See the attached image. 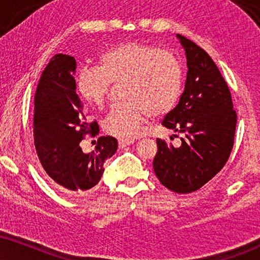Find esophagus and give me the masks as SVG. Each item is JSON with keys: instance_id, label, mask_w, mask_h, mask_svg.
<instances>
[{"instance_id": "34e87169", "label": "esophagus", "mask_w": 260, "mask_h": 260, "mask_svg": "<svg viewBox=\"0 0 260 260\" xmlns=\"http://www.w3.org/2000/svg\"><path fill=\"white\" fill-rule=\"evenodd\" d=\"M133 143H134V140H119L118 146H119V148H125V147L131 146Z\"/></svg>"}]
</instances>
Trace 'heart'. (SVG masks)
Listing matches in <instances>:
<instances>
[{
  "mask_svg": "<svg viewBox=\"0 0 260 260\" xmlns=\"http://www.w3.org/2000/svg\"><path fill=\"white\" fill-rule=\"evenodd\" d=\"M119 83H123L121 99L125 102L112 108L104 127L112 136L133 140L150 115H164L177 104L182 90L181 65L168 50L130 42L101 53L96 67L82 69L76 88L85 104L101 108L111 84Z\"/></svg>",
  "mask_w": 260,
  "mask_h": 260,
  "instance_id": "1",
  "label": "heart"
}]
</instances>
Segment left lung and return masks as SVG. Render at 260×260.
Wrapping results in <instances>:
<instances>
[{
    "label": "left lung",
    "instance_id": "obj_1",
    "mask_svg": "<svg viewBox=\"0 0 260 260\" xmlns=\"http://www.w3.org/2000/svg\"><path fill=\"white\" fill-rule=\"evenodd\" d=\"M177 37L187 56V79L178 105L162 125L184 137L178 148L156 140L153 169L162 185L187 194L206 184L228 161L238 118L228 84L213 60L193 41Z\"/></svg>",
    "mask_w": 260,
    "mask_h": 260
}]
</instances>
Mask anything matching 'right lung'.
Listing matches in <instances>:
<instances>
[{"instance_id": "right-lung-1", "label": "right lung", "mask_w": 260, "mask_h": 260, "mask_svg": "<svg viewBox=\"0 0 260 260\" xmlns=\"http://www.w3.org/2000/svg\"><path fill=\"white\" fill-rule=\"evenodd\" d=\"M76 60L54 55L42 72L35 94V148L47 175L66 194L88 193L100 181L104 164L117 152L112 136H101L91 153H83L79 142L99 133L98 121H88L76 94Z\"/></svg>"}]
</instances>
